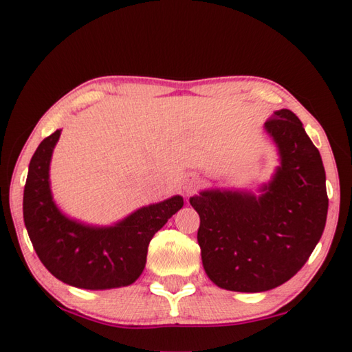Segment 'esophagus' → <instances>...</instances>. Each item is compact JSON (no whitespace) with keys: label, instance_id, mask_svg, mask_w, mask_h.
Wrapping results in <instances>:
<instances>
[{"label":"esophagus","instance_id":"1","mask_svg":"<svg viewBox=\"0 0 352 352\" xmlns=\"http://www.w3.org/2000/svg\"><path fill=\"white\" fill-rule=\"evenodd\" d=\"M200 177L197 174H188L184 177V182H183V189L186 194H192L195 189L200 186Z\"/></svg>","mask_w":352,"mask_h":352}]
</instances>
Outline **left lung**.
<instances>
[{"label":"left lung","mask_w":352,"mask_h":352,"mask_svg":"<svg viewBox=\"0 0 352 352\" xmlns=\"http://www.w3.org/2000/svg\"><path fill=\"white\" fill-rule=\"evenodd\" d=\"M264 127L281 166L261 195L211 189L189 199L200 216L204 269L226 290L256 294L289 281L306 264L326 225L323 162L301 121L283 109Z\"/></svg>","instance_id":"obj_1"}]
</instances>
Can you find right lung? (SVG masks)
I'll use <instances>...</instances> for the list:
<instances>
[{
    "label": "right lung",
    "instance_id": "obj_1",
    "mask_svg": "<svg viewBox=\"0 0 352 352\" xmlns=\"http://www.w3.org/2000/svg\"><path fill=\"white\" fill-rule=\"evenodd\" d=\"M60 132L56 130L41 141L29 163L23 217L35 253L52 275L74 287L105 290L130 285L144 270L148 242L182 210L183 197L174 195L142 206L111 226H90L67 217L50 188V163Z\"/></svg>",
    "mask_w": 352,
    "mask_h": 352
}]
</instances>
